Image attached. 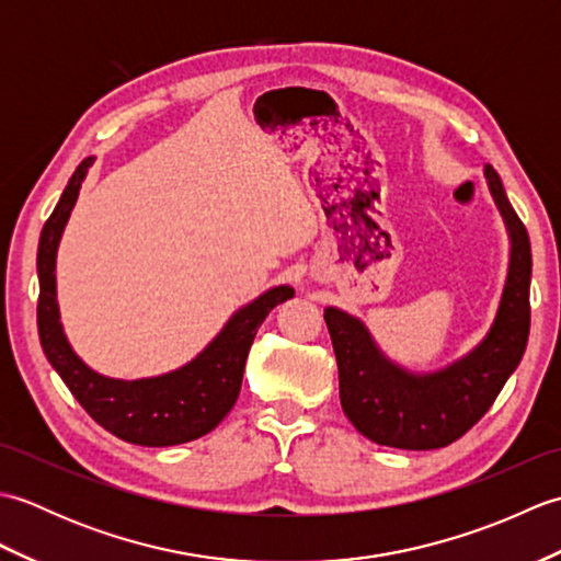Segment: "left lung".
Here are the masks:
<instances>
[{
  "label": "left lung",
  "mask_w": 561,
  "mask_h": 561,
  "mask_svg": "<svg viewBox=\"0 0 561 561\" xmlns=\"http://www.w3.org/2000/svg\"><path fill=\"white\" fill-rule=\"evenodd\" d=\"M484 178L508 231V272L486 335L436 371H410L380 352L356 316L325 308L340 371V402L354 428L378 446L404 450L444 448L478 424L516 371L530 332V238L511 207L502 178Z\"/></svg>",
  "instance_id": "left-lung-1"
}]
</instances>
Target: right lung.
<instances>
[{"instance_id":"obj_1","label":"right lung","mask_w":561,"mask_h":561,"mask_svg":"<svg viewBox=\"0 0 561 561\" xmlns=\"http://www.w3.org/2000/svg\"><path fill=\"white\" fill-rule=\"evenodd\" d=\"M91 163L93 157L77 165L41 231L38 335L43 352L71 390V396L105 432L137 446L187 444V440L209 434L231 412L238 392H241L245 359L257 328L274 306L291 299L294 289L289 284H279L238 308L195 359L169 374L125 380L93 371L71 350L65 328L59 323L55 277L57 248Z\"/></svg>"}]
</instances>
